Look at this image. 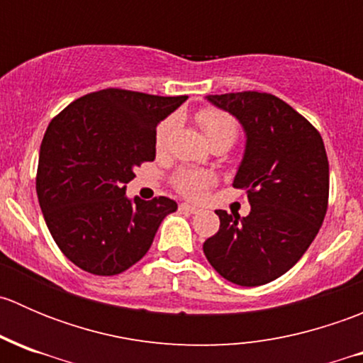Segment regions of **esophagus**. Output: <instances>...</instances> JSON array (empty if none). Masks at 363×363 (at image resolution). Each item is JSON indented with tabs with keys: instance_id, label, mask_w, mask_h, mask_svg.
<instances>
[{
	"instance_id": "1",
	"label": "esophagus",
	"mask_w": 363,
	"mask_h": 363,
	"mask_svg": "<svg viewBox=\"0 0 363 363\" xmlns=\"http://www.w3.org/2000/svg\"><path fill=\"white\" fill-rule=\"evenodd\" d=\"M179 208H181L182 212H188V214H199L200 212V208L195 207V205H191V203H181L179 205Z\"/></svg>"
}]
</instances>
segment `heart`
<instances>
[{
  "label": "heart",
  "instance_id": "heart-1",
  "mask_svg": "<svg viewBox=\"0 0 363 363\" xmlns=\"http://www.w3.org/2000/svg\"><path fill=\"white\" fill-rule=\"evenodd\" d=\"M196 119L199 124L202 126L205 137L208 138V142L216 140H228L232 142L237 138V121L233 119L230 113L218 111V108H203L196 113ZM172 128H174V119L167 117L158 124L155 133V144L156 149L161 151L167 145L168 137L172 133ZM214 182V175L207 170H195V168H182L177 174L174 175V186L179 193H182L184 196L189 199H199L203 195L205 189Z\"/></svg>",
  "mask_w": 363,
  "mask_h": 363
}]
</instances>
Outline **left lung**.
<instances>
[{
    "instance_id": "8db88e82",
    "label": "left lung",
    "mask_w": 363,
    "mask_h": 363,
    "mask_svg": "<svg viewBox=\"0 0 363 363\" xmlns=\"http://www.w3.org/2000/svg\"><path fill=\"white\" fill-rule=\"evenodd\" d=\"M239 119L246 151L233 188L246 189V218L216 211L219 230L203 242L208 263L239 286H259L286 274L320 232L328 207V158L316 128L269 93L211 94Z\"/></svg>"
}]
</instances>
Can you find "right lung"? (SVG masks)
Returning a JSON list of instances; mask_svg holds the SVG:
<instances>
[{"mask_svg": "<svg viewBox=\"0 0 363 363\" xmlns=\"http://www.w3.org/2000/svg\"><path fill=\"white\" fill-rule=\"evenodd\" d=\"M188 96L101 89L69 104L50 121L40 145L36 195L47 228L72 263L94 276H116L151 247L167 196H126L133 168L156 158L160 121Z\"/></svg>", "mask_w": 363, "mask_h": 363, "instance_id": "add662e5", "label": "right lung"}]
</instances>
